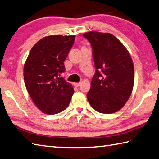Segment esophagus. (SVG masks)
Instances as JSON below:
<instances>
[{"mask_svg":"<svg viewBox=\"0 0 159 159\" xmlns=\"http://www.w3.org/2000/svg\"><path fill=\"white\" fill-rule=\"evenodd\" d=\"M80 84H81V83H74V85L75 86V87H79V86L80 85Z\"/></svg>","mask_w":159,"mask_h":159,"instance_id":"obj_1","label":"esophagus"}]
</instances>
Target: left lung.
Masks as SVG:
<instances>
[{
    "label": "left lung",
    "mask_w": 159,
    "mask_h": 159,
    "mask_svg": "<svg viewBox=\"0 0 159 159\" xmlns=\"http://www.w3.org/2000/svg\"><path fill=\"white\" fill-rule=\"evenodd\" d=\"M83 36L92 46L96 68L87 98L95 111L113 113L131 96L134 83L132 59L125 46L111 34L89 32Z\"/></svg>",
    "instance_id": "left-lung-1"
}]
</instances>
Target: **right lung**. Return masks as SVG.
Returning a JSON list of instances; mask_svg holds the SVG:
<instances>
[{
	"label": "right lung",
	"instance_id": "1",
	"mask_svg": "<svg viewBox=\"0 0 159 159\" xmlns=\"http://www.w3.org/2000/svg\"><path fill=\"white\" fill-rule=\"evenodd\" d=\"M74 40V35L44 37L32 48L25 61V87L44 113H59L70 104L74 88L60 75L65 71L64 62Z\"/></svg>",
	"mask_w": 159,
	"mask_h": 159
}]
</instances>
